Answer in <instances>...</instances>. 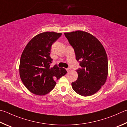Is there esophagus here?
I'll return each mask as SVG.
<instances>
[{
  "label": "esophagus",
  "mask_w": 127,
  "mask_h": 127,
  "mask_svg": "<svg viewBox=\"0 0 127 127\" xmlns=\"http://www.w3.org/2000/svg\"><path fill=\"white\" fill-rule=\"evenodd\" d=\"M66 71H68V72H69V71H71V68H66Z\"/></svg>",
  "instance_id": "1"
}]
</instances>
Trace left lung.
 <instances>
[{
	"mask_svg": "<svg viewBox=\"0 0 127 127\" xmlns=\"http://www.w3.org/2000/svg\"><path fill=\"white\" fill-rule=\"evenodd\" d=\"M73 48L80 68L78 79L71 83L74 91L87 96L96 93L106 82L108 58L103 45L95 36L87 32L77 31L64 33Z\"/></svg>",
	"mask_w": 127,
	"mask_h": 127,
	"instance_id": "1",
	"label": "left lung"
}]
</instances>
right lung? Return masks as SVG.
<instances>
[{"label": "right lung", "mask_w": 127, "mask_h": 127, "mask_svg": "<svg viewBox=\"0 0 127 127\" xmlns=\"http://www.w3.org/2000/svg\"><path fill=\"white\" fill-rule=\"evenodd\" d=\"M62 33L44 32L34 36L27 44L20 58L19 74L25 87L36 95L48 94L58 80L66 73L63 68L50 66L51 47Z\"/></svg>", "instance_id": "add662e5"}]
</instances>
